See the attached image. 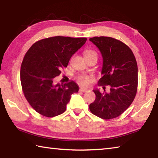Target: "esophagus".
Wrapping results in <instances>:
<instances>
[{
  "mask_svg": "<svg viewBox=\"0 0 158 158\" xmlns=\"http://www.w3.org/2000/svg\"><path fill=\"white\" fill-rule=\"evenodd\" d=\"M88 90L87 89H85V88H80V89H79V91H81V92H87L88 91Z\"/></svg>",
  "mask_w": 158,
  "mask_h": 158,
  "instance_id": "1",
  "label": "esophagus"
}]
</instances>
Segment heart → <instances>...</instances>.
Segmentation results:
<instances>
[{
    "label": "heart",
    "instance_id": "b5f03b06",
    "mask_svg": "<svg viewBox=\"0 0 158 158\" xmlns=\"http://www.w3.org/2000/svg\"><path fill=\"white\" fill-rule=\"evenodd\" d=\"M93 54L97 55V52L93 49H86L84 52L85 56H88ZM77 81L80 84L83 85H88L90 84V81H91V76L88 75V74H81V75L77 77Z\"/></svg>",
    "mask_w": 158,
    "mask_h": 158
}]
</instances>
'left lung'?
Returning <instances> with one entry per match:
<instances>
[{
	"label": "left lung",
	"instance_id": "obj_1",
	"mask_svg": "<svg viewBox=\"0 0 158 158\" xmlns=\"http://www.w3.org/2000/svg\"><path fill=\"white\" fill-rule=\"evenodd\" d=\"M100 51L103 58L102 77L98 85L103 92L93 90L96 98L89 105L93 114L109 120L121 115L129 107L137 91L138 68L130 48L123 42L110 37L89 39ZM110 87L106 93L105 85Z\"/></svg>",
	"mask_w": 158,
	"mask_h": 158
}]
</instances>
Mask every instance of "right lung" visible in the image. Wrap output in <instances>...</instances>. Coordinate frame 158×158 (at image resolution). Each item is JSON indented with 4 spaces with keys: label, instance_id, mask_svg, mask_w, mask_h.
I'll use <instances>...</instances> for the list:
<instances>
[{
    "label": "right lung",
    "instance_id": "add662e5",
    "mask_svg": "<svg viewBox=\"0 0 158 158\" xmlns=\"http://www.w3.org/2000/svg\"><path fill=\"white\" fill-rule=\"evenodd\" d=\"M85 37L56 36L37 41L24 56L20 79L23 94L37 113L54 117L66 110L72 94L79 86L73 81L53 84L61 69L67 68L72 56L86 42Z\"/></svg>",
    "mask_w": 158,
    "mask_h": 158
}]
</instances>
